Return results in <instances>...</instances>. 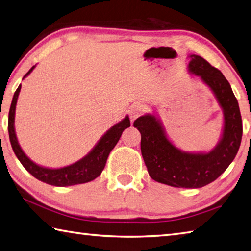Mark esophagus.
<instances>
[{
  "instance_id": "obj_1",
  "label": "esophagus",
  "mask_w": 251,
  "mask_h": 251,
  "mask_svg": "<svg viewBox=\"0 0 251 251\" xmlns=\"http://www.w3.org/2000/svg\"><path fill=\"white\" fill-rule=\"evenodd\" d=\"M145 112H146V107L144 105H141V104H134V105H131L128 111L130 121L134 122L136 118H138L140 115H143Z\"/></svg>"
}]
</instances>
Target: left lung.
<instances>
[{"label":"left lung","mask_w":251,"mask_h":251,"mask_svg":"<svg viewBox=\"0 0 251 251\" xmlns=\"http://www.w3.org/2000/svg\"><path fill=\"white\" fill-rule=\"evenodd\" d=\"M188 58V71L211 89L224 114L217 145L208 152L183 151L167 137L165 127L154 114L138 117L134 127L141 134V154L151 179L175 188L198 189L215 181L234 160L241 143L243 122L238 102L222 72L198 54Z\"/></svg>","instance_id":"1"}]
</instances>
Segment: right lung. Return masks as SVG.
I'll return each mask as SVG.
<instances>
[{"label":"right lung","mask_w":251,"mask_h":251,"mask_svg":"<svg viewBox=\"0 0 251 251\" xmlns=\"http://www.w3.org/2000/svg\"><path fill=\"white\" fill-rule=\"evenodd\" d=\"M36 66L30 68V70L24 75L25 79L31 71L34 70ZM22 85H18L17 90L15 91L14 97L12 100V104L10 107V113H8V136H10V141L13 148V151L16 154L18 160L21 161L23 167L28 171L31 176H35L39 181H43L45 183L54 185V186H70L81 183H86L90 182L101 175L107 157L112 149L115 147L117 141L120 140L122 133L126 129L127 127L130 126L129 117L126 116L124 120L117 123L112 126L105 134H104L101 139L98 141V144L94 146L93 149L86 154L85 157L80 159L79 161L72 163L70 166L59 168V169H50V168H45L36 165L34 161L26 156L25 152L23 151L20 144L16 137L15 133V110L16 103L18 99V94L21 92Z\"/></svg>","instance_id":"obj_1"}]
</instances>
